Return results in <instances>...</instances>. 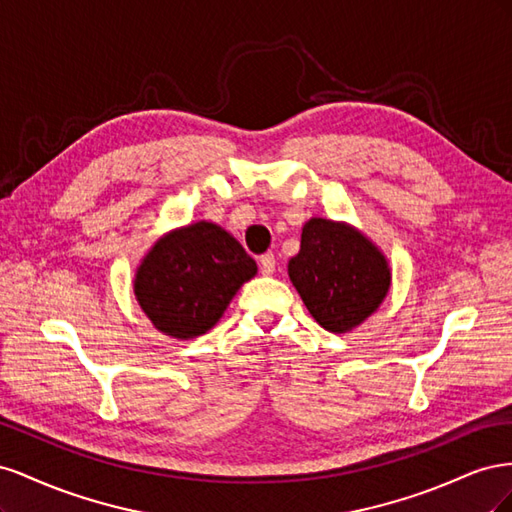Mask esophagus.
<instances>
[{
	"mask_svg": "<svg viewBox=\"0 0 512 512\" xmlns=\"http://www.w3.org/2000/svg\"><path fill=\"white\" fill-rule=\"evenodd\" d=\"M258 262H260V273H262V275H271V273L275 271V256H273L271 252L262 254Z\"/></svg>",
	"mask_w": 512,
	"mask_h": 512,
	"instance_id": "esophagus-1",
	"label": "esophagus"
}]
</instances>
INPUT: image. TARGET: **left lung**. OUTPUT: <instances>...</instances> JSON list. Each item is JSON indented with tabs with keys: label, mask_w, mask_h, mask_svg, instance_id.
I'll list each match as a JSON object with an SVG mask.
<instances>
[{
	"label": "left lung",
	"mask_w": 512,
	"mask_h": 512,
	"mask_svg": "<svg viewBox=\"0 0 512 512\" xmlns=\"http://www.w3.org/2000/svg\"><path fill=\"white\" fill-rule=\"evenodd\" d=\"M288 275L322 329L346 333L376 312L391 288V269L378 245L346 222L312 218Z\"/></svg>",
	"instance_id": "left-lung-1"
}]
</instances>
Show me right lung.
<instances>
[{
    "mask_svg": "<svg viewBox=\"0 0 512 512\" xmlns=\"http://www.w3.org/2000/svg\"><path fill=\"white\" fill-rule=\"evenodd\" d=\"M258 267L241 243L213 222L170 230L134 275V294L153 327L175 339L207 333Z\"/></svg>",
    "mask_w": 512,
    "mask_h": 512,
    "instance_id": "add662e5",
    "label": "right lung"
}]
</instances>
